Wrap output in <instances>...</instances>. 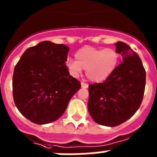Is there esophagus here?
I'll use <instances>...</instances> for the list:
<instances>
[{
	"label": "esophagus",
	"mask_w": 157,
	"mask_h": 157,
	"mask_svg": "<svg viewBox=\"0 0 157 157\" xmlns=\"http://www.w3.org/2000/svg\"><path fill=\"white\" fill-rule=\"evenodd\" d=\"M81 86L82 87V88H88V84L87 83H85V82H81Z\"/></svg>",
	"instance_id": "1"
}]
</instances>
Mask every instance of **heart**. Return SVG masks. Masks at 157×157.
Instances as JSON below:
<instances>
[{"mask_svg": "<svg viewBox=\"0 0 157 157\" xmlns=\"http://www.w3.org/2000/svg\"><path fill=\"white\" fill-rule=\"evenodd\" d=\"M75 59H68L67 67L70 74L78 77L86 70V75L93 82L99 83L106 80L116 71L120 54L115 48H101L84 46L75 53Z\"/></svg>", "mask_w": 157, "mask_h": 157, "instance_id": "b5f03b06", "label": "heart"}]
</instances>
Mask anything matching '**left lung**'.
<instances>
[{"label": "left lung", "instance_id": "obj_1", "mask_svg": "<svg viewBox=\"0 0 157 157\" xmlns=\"http://www.w3.org/2000/svg\"><path fill=\"white\" fill-rule=\"evenodd\" d=\"M123 61L106 80L89 85L88 110L100 125L116 127L132 117L142 102L145 70L139 56L122 41L115 44Z\"/></svg>", "mask_w": 157, "mask_h": 157}]
</instances>
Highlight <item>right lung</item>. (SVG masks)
Returning a JSON list of instances; mask_svg holds the SVG:
<instances>
[{
	"label": "right lung",
	"mask_w": 157,
	"mask_h": 157,
	"mask_svg": "<svg viewBox=\"0 0 157 157\" xmlns=\"http://www.w3.org/2000/svg\"><path fill=\"white\" fill-rule=\"evenodd\" d=\"M70 48L41 41L23 52L15 67L12 93L19 112L36 124L58 120L81 83L70 75L66 60Z\"/></svg>",
	"instance_id": "add662e5"
}]
</instances>
